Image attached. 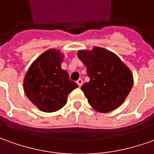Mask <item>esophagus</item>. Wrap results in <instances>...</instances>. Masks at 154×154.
I'll return each mask as SVG.
<instances>
[{
    "instance_id": "34e87169",
    "label": "esophagus",
    "mask_w": 154,
    "mask_h": 154,
    "mask_svg": "<svg viewBox=\"0 0 154 154\" xmlns=\"http://www.w3.org/2000/svg\"><path fill=\"white\" fill-rule=\"evenodd\" d=\"M77 85L79 86V87H81V86L82 85V80L81 78L77 80Z\"/></svg>"
}]
</instances>
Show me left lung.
<instances>
[{
    "label": "left lung",
    "mask_w": 154,
    "mask_h": 154,
    "mask_svg": "<svg viewBox=\"0 0 154 154\" xmlns=\"http://www.w3.org/2000/svg\"><path fill=\"white\" fill-rule=\"evenodd\" d=\"M77 56L85 65L90 78L81 87L89 104L101 113L119 107L133 85L130 69L116 54L100 47L91 51H79Z\"/></svg>",
    "instance_id": "obj_1"
}]
</instances>
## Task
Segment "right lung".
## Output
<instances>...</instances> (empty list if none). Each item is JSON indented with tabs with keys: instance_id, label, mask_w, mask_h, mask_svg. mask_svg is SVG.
<instances>
[{
	"instance_id": "add662e5",
	"label": "right lung",
	"mask_w": 154,
	"mask_h": 154,
	"mask_svg": "<svg viewBox=\"0 0 154 154\" xmlns=\"http://www.w3.org/2000/svg\"><path fill=\"white\" fill-rule=\"evenodd\" d=\"M62 60L59 51H45L31 65L24 77L25 94L44 112L59 110L67 102L69 94L78 87L60 67Z\"/></svg>"
}]
</instances>
